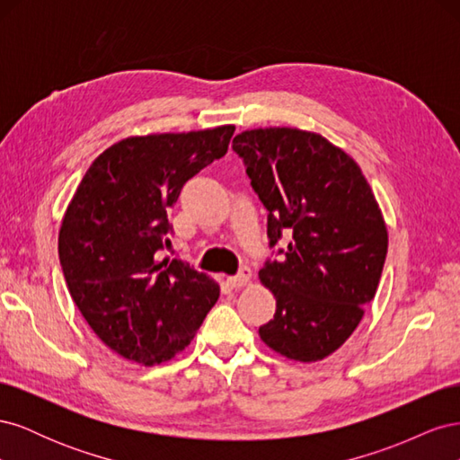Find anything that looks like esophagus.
<instances>
[{"mask_svg": "<svg viewBox=\"0 0 460 460\" xmlns=\"http://www.w3.org/2000/svg\"><path fill=\"white\" fill-rule=\"evenodd\" d=\"M249 278H252V270H249L247 267H242L238 274L228 278V284H230L232 288H242V286H245V284L249 282Z\"/></svg>", "mask_w": 460, "mask_h": 460, "instance_id": "34e87169", "label": "esophagus"}]
</instances>
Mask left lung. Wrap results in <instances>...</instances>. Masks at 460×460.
<instances>
[{
    "mask_svg": "<svg viewBox=\"0 0 460 460\" xmlns=\"http://www.w3.org/2000/svg\"><path fill=\"white\" fill-rule=\"evenodd\" d=\"M232 149L269 211V247L289 235L259 270L276 297L259 336L314 363L340 349L374 299L387 255L380 207L358 164L318 134L257 128L235 136Z\"/></svg>",
    "mask_w": 460,
    "mask_h": 460,
    "instance_id": "1",
    "label": "left lung"
}]
</instances>
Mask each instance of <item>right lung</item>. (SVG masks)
I'll return each instance as SVG.
<instances>
[{"label":"right lung","mask_w":460,"mask_h":460,"mask_svg":"<svg viewBox=\"0 0 460 460\" xmlns=\"http://www.w3.org/2000/svg\"><path fill=\"white\" fill-rule=\"evenodd\" d=\"M234 127L127 137L97 157L68 205L59 261L71 297L109 349L146 367L196 336L218 286L180 259H161L169 208L190 178L226 155Z\"/></svg>","instance_id":"1"}]
</instances>
